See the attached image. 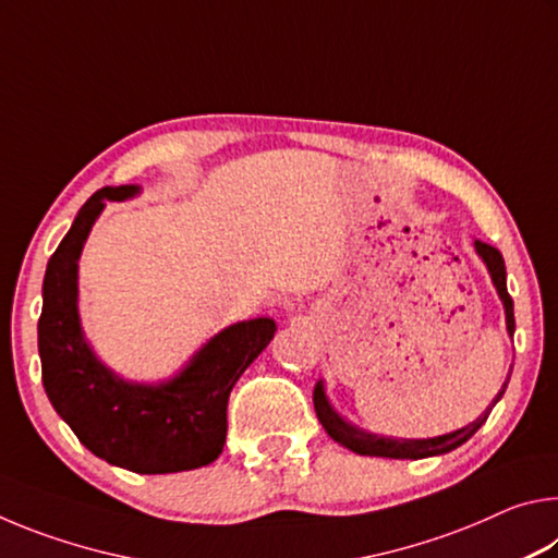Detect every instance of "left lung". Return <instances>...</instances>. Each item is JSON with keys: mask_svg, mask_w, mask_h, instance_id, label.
<instances>
[{"mask_svg": "<svg viewBox=\"0 0 558 558\" xmlns=\"http://www.w3.org/2000/svg\"><path fill=\"white\" fill-rule=\"evenodd\" d=\"M475 251L480 253V258L485 260V266L489 270V276H493V282H495V288L499 292V298H502V302H505L507 332L514 335V302H512V298H509V292H507V270H505L502 253H499L495 245L483 243V241H475ZM507 381L502 386V391L497 393V399L493 401V405L499 399H502V393L507 389ZM313 401H315V413H317L319 423H323V428L329 433V438H335L339 446L354 450V452H359V456L393 458V460H418V458L442 456V452L456 450L458 446H462V442L475 436V433L480 430V426H483V423L487 421L489 411H493V405H489V411H485L483 415H480L475 423H470V426L460 428V430H452V433H448V436H438V438H428V440H403V438L372 436V433H364V430H359L354 426H349L347 421L339 418L332 405H329L327 396L323 391V384L315 386Z\"/></svg>", "mask_w": 558, "mask_h": 558, "instance_id": "obj_1", "label": "left lung"}]
</instances>
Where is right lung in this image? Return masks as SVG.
<instances>
[{
  "instance_id": "obj_1",
  "label": "right lung",
  "mask_w": 558,
  "mask_h": 558,
  "mask_svg": "<svg viewBox=\"0 0 558 558\" xmlns=\"http://www.w3.org/2000/svg\"><path fill=\"white\" fill-rule=\"evenodd\" d=\"M137 186H102L81 206L46 266L39 317L41 381L56 413L83 446L110 465L165 475L209 465L226 442V405L241 374L276 335L268 317L231 325L194 354L172 381L140 386L98 362L78 323V256L106 199Z\"/></svg>"
}]
</instances>
